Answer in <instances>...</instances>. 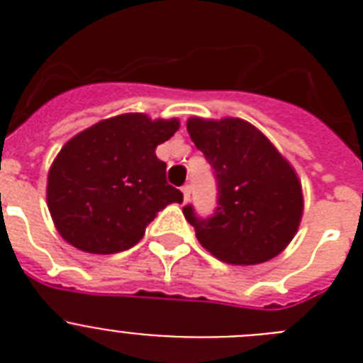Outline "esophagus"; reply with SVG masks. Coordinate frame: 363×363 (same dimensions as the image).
I'll list each match as a JSON object with an SVG mask.
<instances>
[{
    "mask_svg": "<svg viewBox=\"0 0 363 363\" xmlns=\"http://www.w3.org/2000/svg\"><path fill=\"white\" fill-rule=\"evenodd\" d=\"M182 192H184V200L189 201V196H191V187H189V185H184V187H182Z\"/></svg>",
    "mask_w": 363,
    "mask_h": 363,
    "instance_id": "1",
    "label": "esophagus"
}]
</instances>
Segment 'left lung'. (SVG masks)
I'll use <instances>...</instances> for the list:
<instances>
[{"instance_id":"1","label":"left lung","mask_w":363,"mask_h":363,"mask_svg":"<svg viewBox=\"0 0 363 363\" xmlns=\"http://www.w3.org/2000/svg\"><path fill=\"white\" fill-rule=\"evenodd\" d=\"M187 130L218 182L214 216L203 220L184 207L201 247L230 265H258L280 255L303 214L301 182L289 160L240 118L194 116Z\"/></svg>"}]
</instances>
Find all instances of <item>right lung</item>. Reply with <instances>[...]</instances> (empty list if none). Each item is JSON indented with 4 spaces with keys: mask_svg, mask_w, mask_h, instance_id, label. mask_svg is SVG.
<instances>
[{
    "mask_svg": "<svg viewBox=\"0 0 363 363\" xmlns=\"http://www.w3.org/2000/svg\"><path fill=\"white\" fill-rule=\"evenodd\" d=\"M178 129V118L127 112L70 138L47 176V205L62 238L91 255L127 251L160 211L182 203L156 156Z\"/></svg>",
    "mask_w": 363,
    "mask_h": 363,
    "instance_id": "1",
    "label": "right lung"
}]
</instances>
